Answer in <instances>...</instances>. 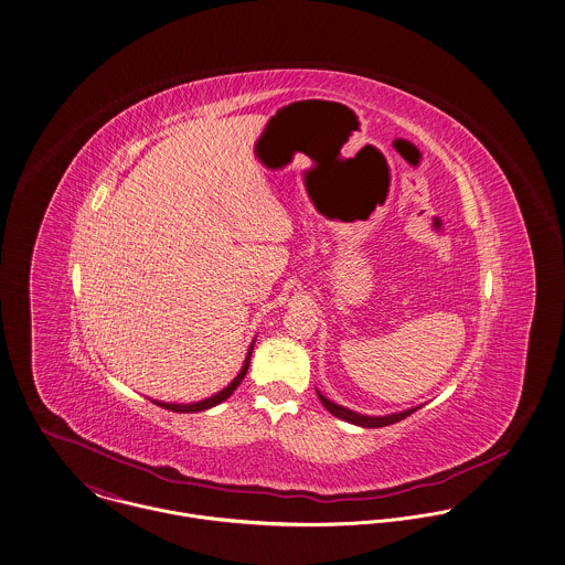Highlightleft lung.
Returning a JSON list of instances; mask_svg holds the SVG:
<instances>
[{"label":"left lung","instance_id":"obj_1","mask_svg":"<svg viewBox=\"0 0 565 565\" xmlns=\"http://www.w3.org/2000/svg\"><path fill=\"white\" fill-rule=\"evenodd\" d=\"M316 392H318V390H316ZM318 398H320V403L324 405V409H327L329 414H333L335 418H340V420H344V423L364 427V429H376V427L394 425V423H398V420L412 416L416 409H420V405H418V407H409V409H403V412H396V414H387V416H366V414H358V412H353V409H349V407H342V405L329 401V398L322 396L320 392H318Z\"/></svg>","mask_w":565,"mask_h":565}]
</instances>
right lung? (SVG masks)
<instances>
[{
  "label": "right lung",
  "instance_id": "add662e5",
  "mask_svg": "<svg viewBox=\"0 0 565 565\" xmlns=\"http://www.w3.org/2000/svg\"><path fill=\"white\" fill-rule=\"evenodd\" d=\"M253 344H255V340H253L252 347H249V351H247V358H245V364H243L241 373L234 376V381H232V383H227L221 392H216V394H212V396H207V398H203V401H196V403H164V401H156V398H151V403H156V405H160V407H164V409H171V412H180V414H196V412H205V409H210V407H214V405L223 403L225 398H230V396L234 394V390L241 385V381H243L245 375H247V371H249V362H252Z\"/></svg>",
  "mask_w": 565,
  "mask_h": 565
}]
</instances>
